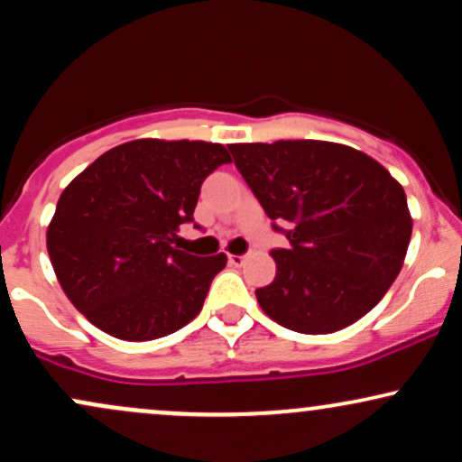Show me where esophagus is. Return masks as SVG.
<instances>
[{"label": "esophagus", "instance_id": "1", "mask_svg": "<svg viewBox=\"0 0 462 462\" xmlns=\"http://www.w3.org/2000/svg\"><path fill=\"white\" fill-rule=\"evenodd\" d=\"M227 263H230L232 267H241V264L245 263V256H236V254H230V256H227Z\"/></svg>", "mask_w": 462, "mask_h": 462}]
</instances>
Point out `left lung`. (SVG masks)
I'll return each instance as SVG.
<instances>
[{"label":"left lung","instance_id":"1","mask_svg":"<svg viewBox=\"0 0 462 462\" xmlns=\"http://www.w3.org/2000/svg\"><path fill=\"white\" fill-rule=\"evenodd\" d=\"M230 152L273 230L291 243L272 252L278 272L256 289L261 309L301 334L343 330L367 315L411 243L402 184L367 153L338 143H236Z\"/></svg>","mask_w":462,"mask_h":462}]
</instances>
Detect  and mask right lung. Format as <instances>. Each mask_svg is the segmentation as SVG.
Wrapping results in <instances>:
<instances>
[{"mask_svg":"<svg viewBox=\"0 0 462 462\" xmlns=\"http://www.w3.org/2000/svg\"><path fill=\"white\" fill-rule=\"evenodd\" d=\"M226 162L219 143L139 139L102 153L62 190L47 252L93 326L121 341H152L198 317L227 258L173 243L193 221L201 182Z\"/></svg>","mask_w":462,"mask_h":462,"instance_id":"obj_1","label":"right lung"}]
</instances>
